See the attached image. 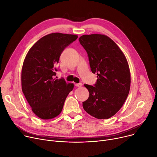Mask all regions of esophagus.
Masks as SVG:
<instances>
[{"label": "esophagus", "mask_w": 157, "mask_h": 157, "mask_svg": "<svg viewBox=\"0 0 157 157\" xmlns=\"http://www.w3.org/2000/svg\"><path fill=\"white\" fill-rule=\"evenodd\" d=\"M82 85H83V84H82V83H76V86L77 87H81Z\"/></svg>", "instance_id": "34e87169"}]
</instances>
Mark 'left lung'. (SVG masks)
Listing matches in <instances>:
<instances>
[{
    "mask_svg": "<svg viewBox=\"0 0 157 157\" xmlns=\"http://www.w3.org/2000/svg\"><path fill=\"white\" fill-rule=\"evenodd\" d=\"M79 40L88 53L92 72L98 78L95 86L84 85L89 97L83 102V109L97 119H108L121 109L130 91L127 60L118 46L105 35H83Z\"/></svg>",
    "mask_w": 157,
    "mask_h": 157,
    "instance_id": "8db88e82",
    "label": "left lung"
}]
</instances>
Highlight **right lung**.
<instances>
[{"label":"right lung","mask_w":157,"mask_h":157,"mask_svg":"<svg viewBox=\"0 0 157 157\" xmlns=\"http://www.w3.org/2000/svg\"><path fill=\"white\" fill-rule=\"evenodd\" d=\"M77 35L52 33L38 40L28 52L21 69V90L37 117L51 120L60 114L73 83L56 79L55 65L63 49Z\"/></svg>","instance_id":"1"}]
</instances>
